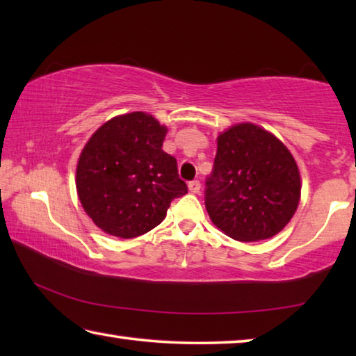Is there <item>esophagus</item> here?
Returning a JSON list of instances; mask_svg holds the SVG:
<instances>
[{
    "instance_id": "1",
    "label": "esophagus",
    "mask_w": 356,
    "mask_h": 356,
    "mask_svg": "<svg viewBox=\"0 0 356 356\" xmlns=\"http://www.w3.org/2000/svg\"><path fill=\"white\" fill-rule=\"evenodd\" d=\"M188 190L191 191V193H200V190H201V182L200 180H190L188 182Z\"/></svg>"
}]
</instances>
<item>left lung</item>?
<instances>
[{"label":"left lung","mask_w":356,"mask_h":356,"mask_svg":"<svg viewBox=\"0 0 356 356\" xmlns=\"http://www.w3.org/2000/svg\"><path fill=\"white\" fill-rule=\"evenodd\" d=\"M300 174L278 138L252 124L234 125L218 136L204 201L216 227L240 242L270 238L298 207Z\"/></svg>","instance_id":"8db88e82"}]
</instances>
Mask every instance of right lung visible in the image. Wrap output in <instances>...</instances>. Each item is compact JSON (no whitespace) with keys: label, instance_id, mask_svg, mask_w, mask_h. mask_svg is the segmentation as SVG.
<instances>
[{"label":"right lung","instance_id":"obj_1","mask_svg":"<svg viewBox=\"0 0 356 356\" xmlns=\"http://www.w3.org/2000/svg\"><path fill=\"white\" fill-rule=\"evenodd\" d=\"M166 127L136 111L113 118L84 146L76 166L83 209L102 231L122 238L149 232L188 193L163 146Z\"/></svg>","mask_w":356,"mask_h":356}]
</instances>
